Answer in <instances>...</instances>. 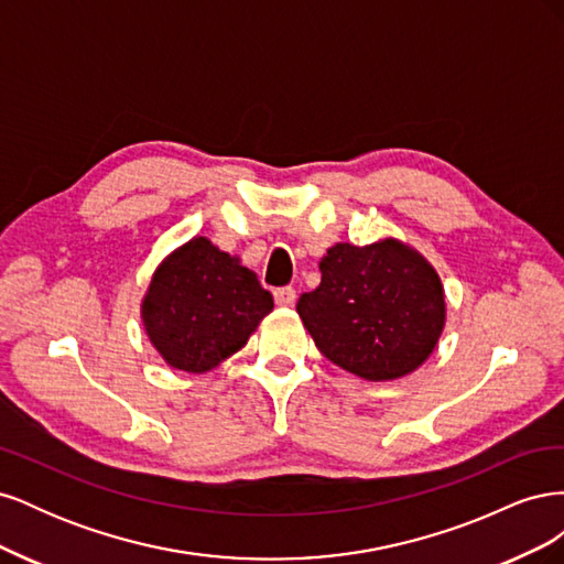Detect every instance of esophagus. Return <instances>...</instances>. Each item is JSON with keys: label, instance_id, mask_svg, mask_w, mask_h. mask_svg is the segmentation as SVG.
<instances>
[{"label": "esophagus", "instance_id": "34e87169", "mask_svg": "<svg viewBox=\"0 0 564 564\" xmlns=\"http://www.w3.org/2000/svg\"><path fill=\"white\" fill-rule=\"evenodd\" d=\"M272 294H275L278 305H294L296 303V289L294 286H280Z\"/></svg>", "mask_w": 564, "mask_h": 564}]
</instances>
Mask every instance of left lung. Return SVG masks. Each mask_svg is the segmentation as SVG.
Wrapping results in <instances>:
<instances>
[{
    "label": "left lung",
    "instance_id": "obj_1",
    "mask_svg": "<svg viewBox=\"0 0 564 564\" xmlns=\"http://www.w3.org/2000/svg\"><path fill=\"white\" fill-rule=\"evenodd\" d=\"M296 311L324 357L367 381H392L429 360L445 327L437 272L398 240L340 242Z\"/></svg>",
    "mask_w": 564,
    "mask_h": 564
}]
</instances>
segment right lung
Wrapping results in <instances>:
<instances>
[{"instance_id": "add662e5", "label": "right lung", "mask_w": 564, "mask_h": 564, "mask_svg": "<svg viewBox=\"0 0 564 564\" xmlns=\"http://www.w3.org/2000/svg\"><path fill=\"white\" fill-rule=\"evenodd\" d=\"M272 311L256 272L207 237H193L152 275L141 305L145 332L164 362L202 373L240 350Z\"/></svg>"}]
</instances>
